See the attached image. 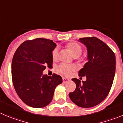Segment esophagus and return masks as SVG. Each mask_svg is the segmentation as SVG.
Here are the masks:
<instances>
[{"mask_svg":"<svg viewBox=\"0 0 123 123\" xmlns=\"http://www.w3.org/2000/svg\"><path fill=\"white\" fill-rule=\"evenodd\" d=\"M62 80H63V82L64 83H68V81H69V80L67 79V78H62Z\"/></svg>","mask_w":123,"mask_h":123,"instance_id":"1","label":"esophagus"}]
</instances>
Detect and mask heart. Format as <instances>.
<instances>
[{"label": "heart", "instance_id": "obj_1", "mask_svg": "<svg viewBox=\"0 0 123 123\" xmlns=\"http://www.w3.org/2000/svg\"><path fill=\"white\" fill-rule=\"evenodd\" d=\"M67 47L71 50L74 57H78L82 54V48L77 43H69L67 44ZM58 57H59V48L56 47L52 51V58L54 61H56L58 59ZM57 71L59 72L60 74H62L63 75L69 76L71 74V73L76 69V67L73 65L62 63L57 67Z\"/></svg>", "mask_w": 123, "mask_h": 123}]
</instances>
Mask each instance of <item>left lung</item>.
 <instances>
[{
  "label": "left lung",
  "mask_w": 123,
  "mask_h": 123,
  "mask_svg": "<svg viewBox=\"0 0 123 123\" xmlns=\"http://www.w3.org/2000/svg\"><path fill=\"white\" fill-rule=\"evenodd\" d=\"M80 41L86 45L88 62L78 72L79 77L86 76L81 82L73 78L76 89L70 92L72 101L83 108L99 104L108 96L115 74L116 57L112 49L97 37H85Z\"/></svg>",
  "instance_id": "8db88e82"
}]
</instances>
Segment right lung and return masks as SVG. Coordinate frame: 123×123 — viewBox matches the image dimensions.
Masks as SVG:
<instances>
[{
	"mask_svg": "<svg viewBox=\"0 0 123 123\" xmlns=\"http://www.w3.org/2000/svg\"><path fill=\"white\" fill-rule=\"evenodd\" d=\"M56 44L49 39L37 38L26 40L15 51L12 63L13 86L22 101L34 108L48 105L55 89L62 82L60 75L51 77L42 72L52 67V51Z\"/></svg>",
	"mask_w": 123,
	"mask_h": 123,
	"instance_id": "add662e5",
	"label": "right lung"
}]
</instances>
